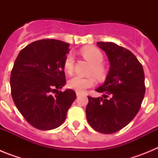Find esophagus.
Returning a JSON list of instances; mask_svg holds the SVG:
<instances>
[{
    "label": "esophagus",
    "mask_w": 158,
    "mask_h": 158,
    "mask_svg": "<svg viewBox=\"0 0 158 158\" xmlns=\"http://www.w3.org/2000/svg\"><path fill=\"white\" fill-rule=\"evenodd\" d=\"M76 95H77V96H81V93H79V92H76Z\"/></svg>",
    "instance_id": "esophagus-1"
}]
</instances>
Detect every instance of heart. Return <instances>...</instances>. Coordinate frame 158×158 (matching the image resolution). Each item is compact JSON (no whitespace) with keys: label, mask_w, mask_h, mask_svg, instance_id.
<instances>
[{"label":"heart","mask_w":158,"mask_h":158,"mask_svg":"<svg viewBox=\"0 0 158 158\" xmlns=\"http://www.w3.org/2000/svg\"><path fill=\"white\" fill-rule=\"evenodd\" d=\"M82 56L92 64L90 68V73H93L96 78L100 80L104 78L106 75V69L102 65L104 60L103 54L98 49L93 47H88L82 49L81 51ZM64 69L69 74H71L73 71L74 67V57L73 54L69 53L65 56L64 60ZM95 78L93 76L81 77L76 75L71 77L68 81V86L72 89H74L77 92L82 93L88 88L94 85Z\"/></svg>","instance_id":"1"}]
</instances>
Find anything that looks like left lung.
Listing matches in <instances>:
<instances>
[{"label": "left lung", "instance_id": "1", "mask_svg": "<svg viewBox=\"0 0 158 158\" xmlns=\"http://www.w3.org/2000/svg\"><path fill=\"white\" fill-rule=\"evenodd\" d=\"M107 54L109 71L104 83L96 89L103 97L88 96L86 117L95 131L112 134L126 127L135 117L144 98L142 65L130 51L114 43L97 42Z\"/></svg>", "mask_w": 158, "mask_h": 158}]
</instances>
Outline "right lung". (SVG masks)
<instances>
[{
  "mask_svg": "<svg viewBox=\"0 0 158 158\" xmlns=\"http://www.w3.org/2000/svg\"><path fill=\"white\" fill-rule=\"evenodd\" d=\"M69 47L60 40H38L24 47L14 62L10 77L12 99L25 119L39 130L61 126L77 97L72 89L58 90L66 82L63 64Z\"/></svg>",
  "mask_w": 158,
  "mask_h": 158,
  "instance_id": "right-lung-1",
  "label": "right lung"
}]
</instances>
